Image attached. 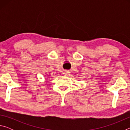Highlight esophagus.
<instances>
[{
	"label": "esophagus",
	"instance_id": "34e87169",
	"mask_svg": "<svg viewBox=\"0 0 130 130\" xmlns=\"http://www.w3.org/2000/svg\"><path fill=\"white\" fill-rule=\"evenodd\" d=\"M69 72H68V71H67V70H65L64 72H63V74L64 76H68V75H69Z\"/></svg>",
	"mask_w": 130,
	"mask_h": 130
}]
</instances>
